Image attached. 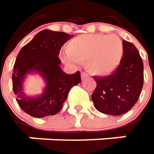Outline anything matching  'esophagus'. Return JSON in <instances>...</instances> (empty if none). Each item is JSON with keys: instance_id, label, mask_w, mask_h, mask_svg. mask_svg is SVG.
<instances>
[{"instance_id": "obj_1", "label": "esophagus", "mask_w": 154, "mask_h": 154, "mask_svg": "<svg viewBox=\"0 0 154 154\" xmlns=\"http://www.w3.org/2000/svg\"><path fill=\"white\" fill-rule=\"evenodd\" d=\"M88 77V76L87 73H85V72H82V73H81V78H82V80H84V79L87 78Z\"/></svg>"}]
</instances>
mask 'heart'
<instances>
[{"label":"heart","instance_id":"obj_1","mask_svg":"<svg viewBox=\"0 0 154 154\" xmlns=\"http://www.w3.org/2000/svg\"><path fill=\"white\" fill-rule=\"evenodd\" d=\"M60 56L64 63L72 66L85 62V67L90 74L105 77L120 65L124 45L115 35H80L68 42L66 51L61 52Z\"/></svg>","mask_w":154,"mask_h":154}]
</instances>
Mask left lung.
I'll list each match as a JSON object with an SVG mask.
<instances>
[{
	"instance_id": "1",
	"label": "left lung",
	"mask_w": 154,
	"mask_h": 154,
	"mask_svg": "<svg viewBox=\"0 0 154 154\" xmlns=\"http://www.w3.org/2000/svg\"><path fill=\"white\" fill-rule=\"evenodd\" d=\"M124 56L111 75L94 77L97 86L91 99L94 107L105 114L119 116L134 106L143 86V62L133 43L123 41Z\"/></svg>"
}]
</instances>
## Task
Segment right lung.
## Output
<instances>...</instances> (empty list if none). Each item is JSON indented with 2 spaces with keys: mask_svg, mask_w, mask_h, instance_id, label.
Listing matches in <instances>:
<instances>
[{
  "mask_svg": "<svg viewBox=\"0 0 154 154\" xmlns=\"http://www.w3.org/2000/svg\"><path fill=\"white\" fill-rule=\"evenodd\" d=\"M72 35L65 32L43 29L24 45L16 58L13 73V89L21 109L32 117L44 118L57 114L73 86L81 82L80 72L67 74L61 70L59 59L61 47ZM35 72L46 85L38 97L26 96L23 83L28 74Z\"/></svg>",
  "mask_w": 154,
  "mask_h": 154,
  "instance_id": "1",
  "label": "right lung"
}]
</instances>
